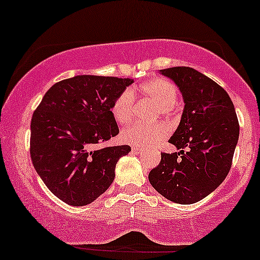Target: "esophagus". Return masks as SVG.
<instances>
[{
	"mask_svg": "<svg viewBox=\"0 0 260 260\" xmlns=\"http://www.w3.org/2000/svg\"><path fill=\"white\" fill-rule=\"evenodd\" d=\"M132 151H133V153H136V154H142L143 153V149H140L138 147H133L132 148Z\"/></svg>",
	"mask_w": 260,
	"mask_h": 260,
	"instance_id": "obj_1",
	"label": "esophagus"
}]
</instances>
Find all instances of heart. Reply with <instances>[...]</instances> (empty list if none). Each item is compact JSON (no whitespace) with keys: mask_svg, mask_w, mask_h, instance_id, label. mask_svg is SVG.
Listing matches in <instances>:
<instances>
[{"mask_svg":"<svg viewBox=\"0 0 260 260\" xmlns=\"http://www.w3.org/2000/svg\"><path fill=\"white\" fill-rule=\"evenodd\" d=\"M140 92L160 106L161 113H169L177 100V88L169 80L155 78L140 85ZM113 120L121 126L128 124L134 115V94L131 90L122 91L111 107ZM170 128L164 123H136L121 133L122 142L134 147H151L162 142L169 136Z\"/></svg>","mask_w":260,"mask_h":260,"instance_id":"1","label":"heart"}]
</instances>
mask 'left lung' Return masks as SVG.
<instances>
[{"label": "left lung", "mask_w": 260, "mask_h": 260, "mask_svg": "<svg viewBox=\"0 0 260 260\" xmlns=\"http://www.w3.org/2000/svg\"><path fill=\"white\" fill-rule=\"evenodd\" d=\"M177 85L184 107L169 142L178 153L161 154L149 182L177 204H193L216 189L231 169L240 136L235 106L225 89L190 67L160 70Z\"/></svg>", "instance_id": "left-lung-1"}]
</instances>
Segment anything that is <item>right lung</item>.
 <instances>
[{
  "instance_id": "right-lung-1",
  "label": "right lung",
  "mask_w": 260,
  "mask_h": 260,
  "mask_svg": "<svg viewBox=\"0 0 260 260\" xmlns=\"http://www.w3.org/2000/svg\"><path fill=\"white\" fill-rule=\"evenodd\" d=\"M133 79L76 76L53 84L30 123L32 165L46 187L72 207L90 204L111 186L116 164L129 145L99 149L117 136L116 98Z\"/></svg>"
}]
</instances>
